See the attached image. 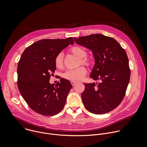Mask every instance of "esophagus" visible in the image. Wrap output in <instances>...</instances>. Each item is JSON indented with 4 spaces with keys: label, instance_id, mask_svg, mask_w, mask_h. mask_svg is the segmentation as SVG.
<instances>
[{
    "label": "esophagus",
    "instance_id": "34e87169",
    "mask_svg": "<svg viewBox=\"0 0 147 147\" xmlns=\"http://www.w3.org/2000/svg\"><path fill=\"white\" fill-rule=\"evenodd\" d=\"M71 85H72V86H74L75 84H76L77 83H78V82H77V81H71Z\"/></svg>",
    "mask_w": 147,
    "mask_h": 147
}]
</instances>
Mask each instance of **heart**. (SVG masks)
I'll return each instance as SVG.
<instances>
[{
    "label": "heart",
    "mask_w": 147,
    "mask_h": 147,
    "mask_svg": "<svg viewBox=\"0 0 147 147\" xmlns=\"http://www.w3.org/2000/svg\"><path fill=\"white\" fill-rule=\"evenodd\" d=\"M70 51L77 57L80 58V63L89 66L91 63L90 60L87 57V51L80 46H75L71 48ZM63 65V55L61 53H59L55 59V65L58 69H61ZM87 74V69L81 66L74 70H67L63 74L65 79L70 81H79L82 80Z\"/></svg>",
    "instance_id": "obj_1"
}]
</instances>
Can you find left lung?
<instances>
[{"label":"left lung","mask_w":147,"mask_h":147,"mask_svg":"<svg viewBox=\"0 0 147 147\" xmlns=\"http://www.w3.org/2000/svg\"><path fill=\"white\" fill-rule=\"evenodd\" d=\"M76 42L92 51L95 65L90 77L101 80L97 84H84L81 94L85 108L102 115L115 109L123 100L130 77L126 52L113 38L100 34L74 38Z\"/></svg>","instance_id":"8db88e82"}]
</instances>
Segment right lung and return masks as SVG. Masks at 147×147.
<instances>
[{
	"mask_svg": "<svg viewBox=\"0 0 147 147\" xmlns=\"http://www.w3.org/2000/svg\"><path fill=\"white\" fill-rule=\"evenodd\" d=\"M70 44H74L71 37L38 40L24 50L18 61L19 91L30 108L40 115H55L65 105L70 82L61 78L55 85L49 80L56 69V56Z\"/></svg>",
	"mask_w": 147,
	"mask_h": 147,
	"instance_id": "1",
	"label": "right lung"
}]
</instances>
